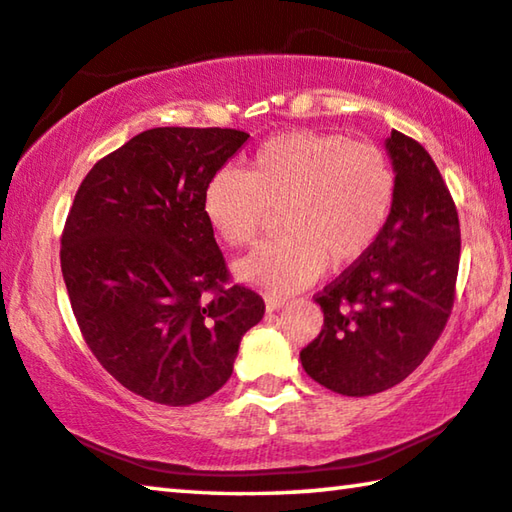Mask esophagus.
<instances>
[{"label": "esophagus", "instance_id": "1", "mask_svg": "<svg viewBox=\"0 0 512 512\" xmlns=\"http://www.w3.org/2000/svg\"><path fill=\"white\" fill-rule=\"evenodd\" d=\"M285 306V299H280V297H269L266 299V311L269 313H273V311H280V308Z\"/></svg>", "mask_w": 512, "mask_h": 512}]
</instances>
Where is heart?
I'll use <instances>...</instances> for the list:
<instances>
[{"label": "heart", "mask_w": 512, "mask_h": 512, "mask_svg": "<svg viewBox=\"0 0 512 512\" xmlns=\"http://www.w3.org/2000/svg\"><path fill=\"white\" fill-rule=\"evenodd\" d=\"M397 201V174L378 146L341 132L292 129L266 139L246 174L222 169L204 190V213L227 246L250 248L273 211L283 236L239 264L273 294L311 285L371 253Z\"/></svg>", "instance_id": "1"}]
</instances>
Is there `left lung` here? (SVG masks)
Masks as SVG:
<instances>
[{"instance_id":"obj_1","label":"left lung","mask_w":512,"mask_h":512,"mask_svg":"<svg viewBox=\"0 0 512 512\" xmlns=\"http://www.w3.org/2000/svg\"><path fill=\"white\" fill-rule=\"evenodd\" d=\"M397 201L383 236L315 301L318 338L301 350L315 383L369 397L408 378L429 355L455 304L459 218L441 171L420 143L394 129L385 141Z\"/></svg>"}]
</instances>
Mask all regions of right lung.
<instances>
[{"instance_id": "1", "label": "right lung", "mask_w": 512, "mask_h": 512, "mask_svg": "<svg viewBox=\"0 0 512 512\" xmlns=\"http://www.w3.org/2000/svg\"><path fill=\"white\" fill-rule=\"evenodd\" d=\"M241 129L155 127L99 160L62 232V276L81 334L129 392L190 406L234 371L264 299L229 285L204 190L248 141Z\"/></svg>"}]
</instances>
